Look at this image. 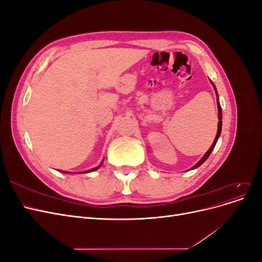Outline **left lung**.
Instances as JSON below:
<instances>
[{
	"label": "left lung",
	"mask_w": 262,
	"mask_h": 262,
	"mask_svg": "<svg viewBox=\"0 0 262 262\" xmlns=\"http://www.w3.org/2000/svg\"><path fill=\"white\" fill-rule=\"evenodd\" d=\"M212 83V85H213V87H214V91H215V94H216V102H217V109H219V123H217V133H216V137H215V139H214V142H213V144L211 145V147L208 149V152L205 153L203 156H202V158L201 160L198 162L194 166H192L191 168L190 169H195V168H198L199 167V166H201L205 161L208 160V157L210 156V154L212 153V150H213V148H214V146H215V144H216V142H217V140H219V138H220V136H221V131H222V108H221V105H220V100H219V94H217V91H216V87H215V85L213 84V82H211Z\"/></svg>",
	"instance_id": "left-lung-1"
}]
</instances>
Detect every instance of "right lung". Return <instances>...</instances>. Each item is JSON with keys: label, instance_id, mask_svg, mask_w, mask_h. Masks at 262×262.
<instances>
[{"label": "right lung", "instance_id": "obj_1", "mask_svg": "<svg viewBox=\"0 0 262 262\" xmlns=\"http://www.w3.org/2000/svg\"><path fill=\"white\" fill-rule=\"evenodd\" d=\"M102 165V162L100 163V165L99 166H97V167H95V168H92V169H90V170H86V171H83V173H85V172H91V171H94V170H96V169H98L100 166ZM59 171H61V172H66V173H70L69 171H63V170H59Z\"/></svg>", "mask_w": 262, "mask_h": 262}]
</instances>
